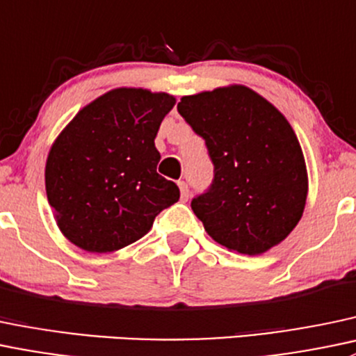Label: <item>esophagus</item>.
I'll return each instance as SVG.
<instances>
[{
  "mask_svg": "<svg viewBox=\"0 0 356 356\" xmlns=\"http://www.w3.org/2000/svg\"><path fill=\"white\" fill-rule=\"evenodd\" d=\"M179 189H181V200L188 201L189 200V188L184 181H179Z\"/></svg>",
  "mask_w": 356,
  "mask_h": 356,
  "instance_id": "1",
  "label": "esophagus"
}]
</instances>
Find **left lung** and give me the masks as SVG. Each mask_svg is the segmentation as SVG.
<instances>
[{
  "label": "left lung",
  "mask_w": 356,
  "mask_h": 356,
  "mask_svg": "<svg viewBox=\"0 0 356 356\" xmlns=\"http://www.w3.org/2000/svg\"><path fill=\"white\" fill-rule=\"evenodd\" d=\"M177 111L207 143L211 186L191 201L209 237L256 256L285 241L307 200L300 143L285 115L244 85L182 97Z\"/></svg>",
  "instance_id": "left-lung-1"
}]
</instances>
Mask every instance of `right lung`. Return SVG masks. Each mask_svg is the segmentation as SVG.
Returning <instances> with one entry per match:
<instances>
[{
  "instance_id": "right-lung-1",
  "label": "right lung",
  "mask_w": 356,
  "mask_h": 356,
  "mask_svg": "<svg viewBox=\"0 0 356 356\" xmlns=\"http://www.w3.org/2000/svg\"><path fill=\"white\" fill-rule=\"evenodd\" d=\"M175 99L143 88H115L85 106L51 147L47 201L70 242L112 252L152 228L177 203L179 188L156 174L155 136Z\"/></svg>"
}]
</instances>
